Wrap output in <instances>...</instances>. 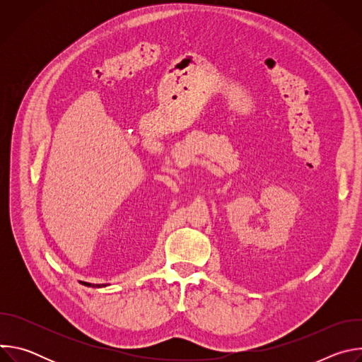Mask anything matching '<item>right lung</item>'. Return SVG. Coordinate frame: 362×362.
Returning a JSON list of instances; mask_svg holds the SVG:
<instances>
[{
	"instance_id": "1",
	"label": "right lung",
	"mask_w": 362,
	"mask_h": 362,
	"mask_svg": "<svg viewBox=\"0 0 362 362\" xmlns=\"http://www.w3.org/2000/svg\"><path fill=\"white\" fill-rule=\"evenodd\" d=\"M84 285H86V286H91V288H103V286H107L106 284H98V285H97V284H87V282H84Z\"/></svg>"
}]
</instances>
